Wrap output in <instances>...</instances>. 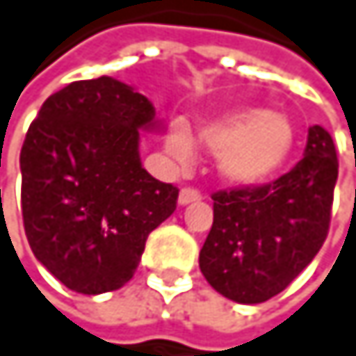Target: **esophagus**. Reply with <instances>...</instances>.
<instances>
[{"label": "esophagus", "instance_id": "1", "mask_svg": "<svg viewBox=\"0 0 356 356\" xmlns=\"http://www.w3.org/2000/svg\"><path fill=\"white\" fill-rule=\"evenodd\" d=\"M202 198V194L194 188H184L179 192V204H190V202H198Z\"/></svg>", "mask_w": 356, "mask_h": 356}]
</instances>
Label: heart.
Masks as SVG:
<instances>
[{
	"instance_id": "b5f03b06",
	"label": "heart",
	"mask_w": 356,
	"mask_h": 356,
	"mask_svg": "<svg viewBox=\"0 0 356 356\" xmlns=\"http://www.w3.org/2000/svg\"><path fill=\"white\" fill-rule=\"evenodd\" d=\"M293 126L281 115L259 107H243L204 122L198 141L217 152V168L223 179L253 186L278 172L293 147ZM166 152L179 164L190 162L194 139L184 122H172Z\"/></svg>"
}]
</instances>
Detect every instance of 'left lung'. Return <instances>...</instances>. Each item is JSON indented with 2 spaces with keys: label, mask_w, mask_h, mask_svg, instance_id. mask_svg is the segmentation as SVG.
Instances as JSON below:
<instances>
[{
  "label": "left lung",
  "mask_w": 356,
  "mask_h": 356,
  "mask_svg": "<svg viewBox=\"0 0 356 356\" xmlns=\"http://www.w3.org/2000/svg\"><path fill=\"white\" fill-rule=\"evenodd\" d=\"M338 156L323 126H310L304 158L272 184L219 190L200 249L209 285L238 304L281 293L314 259L332 221Z\"/></svg>",
  "instance_id": "8db88e82"
}]
</instances>
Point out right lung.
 Segmentation results:
<instances>
[{"label": "right lung", "instance_id": "add662e5", "mask_svg": "<svg viewBox=\"0 0 356 356\" xmlns=\"http://www.w3.org/2000/svg\"><path fill=\"white\" fill-rule=\"evenodd\" d=\"M154 105L124 82H71L50 95L20 149V209L33 255L84 296L133 278L152 230L177 209V190L141 166L139 129Z\"/></svg>", "mask_w": 356, "mask_h": 356}]
</instances>
